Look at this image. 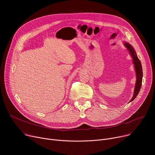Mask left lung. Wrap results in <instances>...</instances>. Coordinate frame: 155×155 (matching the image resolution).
<instances>
[{"label":"left lung","mask_w":155,"mask_h":155,"mask_svg":"<svg viewBox=\"0 0 155 155\" xmlns=\"http://www.w3.org/2000/svg\"><path fill=\"white\" fill-rule=\"evenodd\" d=\"M124 45H125L126 47L128 49L130 54H131V56L133 57V63L134 64L136 73V85H135V88H134V95H133V97L131 99V100L130 101V102H131L136 98L140 91V89H141V85H142L143 69H142V65H141V61L139 60V58H137L136 51H134L133 46L127 43H125Z\"/></svg>","instance_id":"left-lung-1"}]
</instances>
